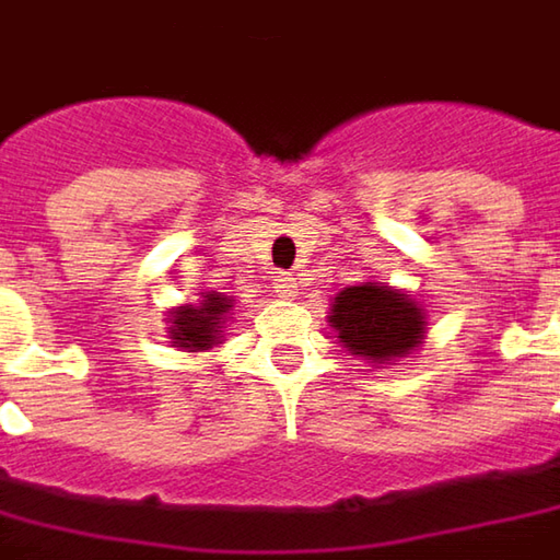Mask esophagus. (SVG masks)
<instances>
[{
  "instance_id": "1",
  "label": "esophagus",
  "mask_w": 560,
  "mask_h": 560,
  "mask_svg": "<svg viewBox=\"0 0 560 560\" xmlns=\"http://www.w3.org/2000/svg\"><path fill=\"white\" fill-rule=\"evenodd\" d=\"M273 293H277L280 300H296V277H293V273H280V277L273 280Z\"/></svg>"
}]
</instances>
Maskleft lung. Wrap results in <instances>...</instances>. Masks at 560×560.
<instances>
[{"label": "left lung", "instance_id": "8db88e82", "mask_svg": "<svg viewBox=\"0 0 560 560\" xmlns=\"http://www.w3.org/2000/svg\"><path fill=\"white\" fill-rule=\"evenodd\" d=\"M340 347L382 366L411 357L427 338V308L411 293L376 280L343 287L328 312Z\"/></svg>", "mask_w": 560, "mask_h": 560}]
</instances>
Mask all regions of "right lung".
Here are the masks:
<instances>
[{"label":"right lung","instance_id":"right-lung-1","mask_svg":"<svg viewBox=\"0 0 560 560\" xmlns=\"http://www.w3.org/2000/svg\"><path fill=\"white\" fill-rule=\"evenodd\" d=\"M235 300L225 293H200L197 302H180L168 312V340L184 353H207L222 343V328L232 315Z\"/></svg>","mask_w":560,"mask_h":560}]
</instances>
